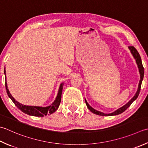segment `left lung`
Segmentation results:
<instances>
[{"label":"left lung","mask_w":148,"mask_h":148,"mask_svg":"<svg viewBox=\"0 0 148 148\" xmlns=\"http://www.w3.org/2000/svg\"><path fill=\"white\" fill-rule=\"evenodd\" d=\"M129 49L130 50V52H131V53L132 54L133 56L134 57V58L136 60V63H137V66H138V70H139V73H140V79L139 81V84H138V89H137V91L136 92L135 95L133 98H132V99L130 100L128 103H126L125 105H124L123 106L121 107V108L117 109V110H115V112L111 113V114H105V113H103V112H101L96 110L94 109L92 107H91L89 105V104L87 103V101L85 99V103H86V106L88 107V108L90 110L92 113H94V114L98 115H101V116H111V115H117L121 114V113H123V112H124L128 108V107L132 105V103L134 102V101L137 99L138 96V94L140 93V88H141V84H142V82H143V78H144V69L143 67V63H142V60H141V58L139 53H138V51H137V49H136L134 46H129L128 47Z\"/></svg>","instance_id":"left-lung-1"}]
</instances>
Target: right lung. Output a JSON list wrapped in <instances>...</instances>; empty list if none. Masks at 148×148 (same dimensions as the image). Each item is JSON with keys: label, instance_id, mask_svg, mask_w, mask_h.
<instances>
[{"label": "right lung", "instance_id": "right-lung-1", "mask_svg": "<svg viewBox=\"0 0 148 148\" xmlns=\"http://www.w3.org/2000/svg\"><path fill=\"white\" fill-rule=\"evenodd\" d=\"M4 74L5 77V90H6L7 94L8 95L9 97L12 100L15 106L20 109L22 112L25 113V114H27L29 115H32V116H36V117H43L44 115H47L49 114H52L54 112L57 110L60 106V104L61 102V99H62V93L63 90V83H62L60 86L59 90L58 92L57 97L56 99L54 100V102L51 104L50 106H46V107H42V106H26L22 104L18 103L14 99V97L11 95L10 93V91L8 88L7 83H6V76H5V70L4 69Z\"/></svg>", "mask_w": 148, "mask_h": 148}]
</instances>
